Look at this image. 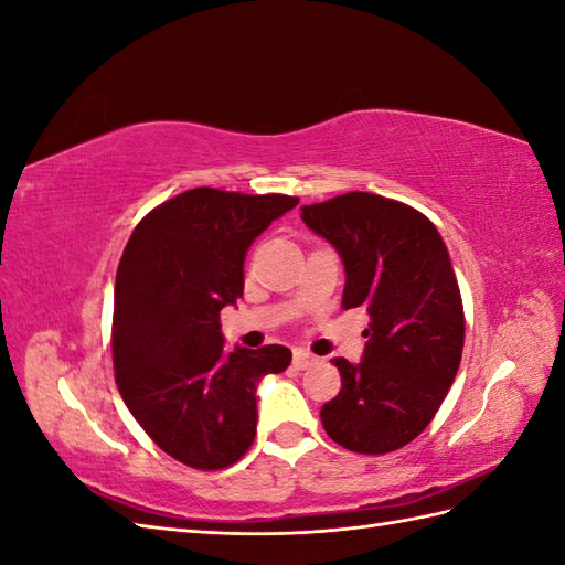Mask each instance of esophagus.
Segmentation results:
<instances>
[{"mask_svg":"<svg viewBox=\"0 0 565 565\" xmlns=\"http://www.w3.org/2000/svg\"><path fill=\"white\" fill-rule=\"evenodd\" d=\"M318 362V359L313 356V354H310V352H306V350H296L294 352V366L296 369H308V366H313Z\"/></svg>","mask_w":565,"mask_h":565,"instance_id":"esophagus-1","label":"esophagus"}]
</instances>
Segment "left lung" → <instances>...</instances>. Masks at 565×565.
Here are the masks:
<instances>
[{"label":"left lung","instance_id":"left-lung-1","mask_svg":"<svg viewBox=\"0 0 565 565\" xmlns=\"http://www.w3.org/2000/svg\"><path fill=\"white\" fill-rule=\"evenodd\" d=\"M301 218L340 252L342 308L371 318L362 364L332 359L342 388L322 405V427L356 454L401 449L431 423L461 364L466 320L449 252L427 215L366 191L301 206Z\"/></svg>","mask_w":565,"mask_h":565}]
</instances>
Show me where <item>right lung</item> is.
Listing matches in <instances>:
<instances>
[{
    "label": "right lung",
    "instance_id": "obj_1",
    "mask_svg": "<svg viewBox=\"0 0 565 565\" xmlns=\"http://www.w3.org/2000/svg\"><path fill=\"white\" fill-rule=\"evenodd\" d=\"M296 196L211 186L167 199L142 218L118 262L111 354L130 415L172 459L218 471L257 435V383L291 350H227L223 306L245 291L249 245Z\"/></svg>",
    "mask_w": 565,
    "mask_h": 565
}]
</instances>
